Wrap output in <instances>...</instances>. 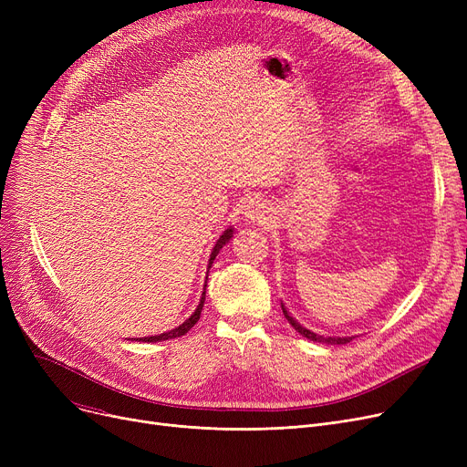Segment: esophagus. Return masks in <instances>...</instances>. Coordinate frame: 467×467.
<instances>
[{"label": "esophagus", "instance_id": "1", "mask_svg": "<svg viewBox=\"0 0 467 467\" xmlns=\"http://www.w3.org/2000/svg\"><path fill=\"white\" fill-rule=\"evenodd\" d=\"M246 217L252 221V223H266L271 219V208H268L265 202H252L246 210Z\"/></svg>", "mask_w": 467, "mask_h": 467}]
</instances>
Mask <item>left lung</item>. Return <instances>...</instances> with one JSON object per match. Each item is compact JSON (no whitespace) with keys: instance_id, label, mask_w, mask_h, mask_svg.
<instances>
[{"instance_id":"left-lung-1","label":"left lung","mask_w":467,"mask_h":467,"mask_svg":"<svg viewBox=\"0 0 467 467\" xmlns=\"http://www.w3.org/2000/svg\"><path fill=\"white\" fill-rule=\"evenodd\" d=\"M282 312H284V316H285V320L289 322V326H291L293 329H296V331H299L303 337L310 338V340H316V342H327V345H347V342H350V340H352V337H322V335H316V333H312V331L305 329L303 326H299L296 320H293V317L287 314V310L284 308V305H282Z\"/></svg>"}]
</instances>
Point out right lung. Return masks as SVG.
I'll list each match as a JSON object with an SVG mask.
<instances>
[{
	"instance_id": "right-lung-1",
	"label": "right lung",
	"mask_w": 467,
	"mask_h": 467,
	"mask_svg": "<svg viewBox=\"0 0 467 467\" xmlns=\"http://www.w3.org/2000/svg\"><path fill=\"white\" fill-rule=\"evenodd\" d=\"M231 236H233V229H227L223 234L219 236V240H217V244L213 246V250H212V255H210V263H208V271H210V266H212V263H213V259H215V255L219 254V250L225 246V244L231 240ZM206 280H208V276H206ZM206 289V287H204ZM206 296V291H202V297H201V303H199V306H196V310L191 314V317L189 320H185L180 327H176V329H171V331H168V333H162V335H155V337H141L140 340L141 342H161V340H168V338H176V337H182V335H185L196 322H199V317H201V312H202V306H204V297ZM138 340V338H136Z\"/></svg>"
}]
</instances>
